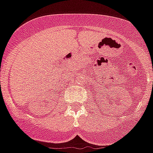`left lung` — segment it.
Masks as SVG:
<instances>
[{
  "label": "left lung",
  "mask_w": 153,
  "mask_h": 153,
  "mask_svg": "<svg viewBox=\"0 0 153 153\" xmlns=\"http://www.w3.org/2000/svg\"><path fill=\"white\" fill-rule=\"evenodd\" d=\"M152 86H153V82H152Z\"/></svg>",
  "instance_id": "1"
}]
</instances>
